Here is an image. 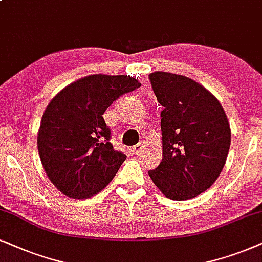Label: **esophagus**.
Segmentation results:
<instances>
[{
  "label": "esophagus",
  "instance_id": "1",
  "mask_svg": "<svg viewBox=\"0 0 262 262\" xmlns=\"http://www.w3.org/2000/svg\"><path fill=\"white\" fill-rule=\"evenodd\" d=\"M142 148H144V144H142V142H140V144L133 146V147L130 148V152L133 153V155H139V153H140V151H141Z\"/></svg>",
  "mask_w": 262,
  "mask_h": 262
}]
</instances>
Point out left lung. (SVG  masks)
Returning <instances> with one entry per match:
<instances>
[{"instance_id": "left-lung-1", "label": "left lung", "mask_w": 262, "mask_h": 262, "mask_svg": "<svg viewBox=\"0 0 262 262\" xmlns=\"http://www.w3.org/2000/svg\"><path fill=\"white\" fill-rule=\"evenodd\" d=\"M160 113L163 159L148 171L153 183L171 200H188L207 190L221 175L231 130L222 104L187 76L149 74Z\"/></svg>"}]
</instances>
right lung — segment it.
I'll list each match as a JSON object with an SVG mask.
<instances>
[{
  "label": "right lung",
  "mask_w": 262,
  "mask_h": 262,
  "mask_svg": "<svg viewBox=\"0 0 262 262\" xmlns=\"http://www.w3.org/2000/svg\"><path fill=\"white\" fill-rule=\"evenodd\" d=\"M140 86L130 75H89L48 104L38 152L49 180L66 196H93L116 175L127 156L114 149L103 114L118 97Z\"/></svg>",
  "instance_id": "right-lung-1"
}]
</instances>
